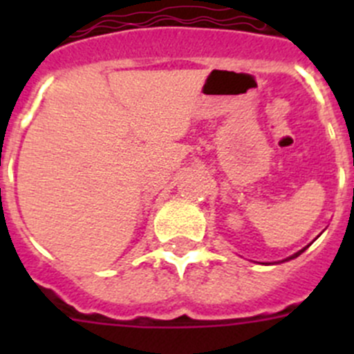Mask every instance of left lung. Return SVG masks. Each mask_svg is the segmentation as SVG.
<instances>
[{
  "instance_id": "1",
  "label": "left lung",
  "mask_w": 354,
  "mask_h": 354,
  "mask_svg": "<svg viewBox=\"0 0 354 354\" xmlns=\"http://www.w3.org/2000/svg\"><path fill=\"white\" fill-rule=\"evenodd\" d=\"M308 246H310V245H306L305 248L298 250V252H296V253H292V255H289V257H286V259H283V260H277V262H274V263H283V262H288V260H292V259H296V257H299V255H301V253L305 252V250L308 248Z\"/></svg>"
}]
</instances>
